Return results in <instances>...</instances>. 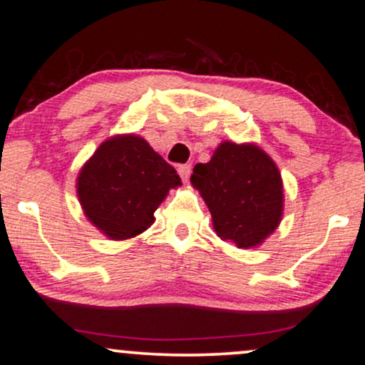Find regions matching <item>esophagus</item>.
Listing matches in <instances>:
<instances>
[{"instance_id": "obj_1", "label": "esophagus", "mask_w": 365, "mask_h": 365, "mask_svg": "<svg viewBox=\"0 0 365 365\" xmlns=\"http://www.w3.org/2000/svg\"><path fill=\"white\" fill-rule=\"evenodd\" d=\"M190 171H192L190 165H180L178 166V175H180V178L183 180V182H187L188 177H190Z\"/></svg>"}]
</instances>
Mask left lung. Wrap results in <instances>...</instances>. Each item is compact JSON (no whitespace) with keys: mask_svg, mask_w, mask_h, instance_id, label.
Segmentation results:
<instances>
[{"mask_svg":"<svg viewBox=\"0 0 365 365\" xmlns=\"http://www.w3.org/2000/svg\"><path fill=\"white\" fill-rule=\"evenodd\" d=\"M217 237L240 249L262 244L283 215V182L274 161L254 144L221 142L209 163L194 166Z\"/></svg>","mask_w":365,"mask_h":365,"instance_id":"obj_1","label":"left lung"}]
</instances>
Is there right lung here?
<instances>
[{
  "label": "right lung",
  "mask_w": 365,
  "mask_h": 365,
  "mask_svg": "<svg viewBox=\"0 0 365 365\" xmlns=\"http://www.w3.org/2000/svg\"><path fill=\"white\" fill-rule=\"evenodd\" d=\"M182 180L139 135L104 140L82 166L77 195L87 220L111 240H127L154 223V211Z\"/></svg>",
  "instance_id": "add662e5"
}]
</instances>
